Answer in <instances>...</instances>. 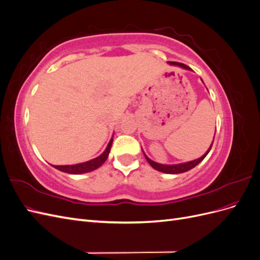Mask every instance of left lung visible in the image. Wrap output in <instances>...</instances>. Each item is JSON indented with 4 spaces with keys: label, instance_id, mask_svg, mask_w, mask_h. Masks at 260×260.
Masks as SVG:
<instances>
[{
    "label": "left lung",
    "instance_id": "obj_1",
    "mask_svg": "<svg viewBox=\"0 0 260 260\" xmlns=\"http://www.w3.org/2000/svg\"><path fill=\"white\" fill-rule=\"evenodd\" d=\"M169 64H170V65L180 66V67H182V68H184V69H191L188 66L182 64V62L169 61ZM212 143H214V142H212ZM211 146H212V144H211L210 147L208 148V151H207L205 154H204L202 157H200L199 159H195V160H192V161H187V162H184V164H178V165H161V164H157V162H155V161L149 159L145 154H144V155H145V158H146V160L148 161V164L151 165V166H152L154 169H156V170L165 172V174H182V172H185V171H187V170H190V169L194 168V167L196 166V165H199L204 158H205L206 155L209 153Z\"/></svg>",
    "mask_w": 260,
    "mask_h": 260
}]
</instances>
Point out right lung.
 <instances>
[{
	"label": "right lung",
	"instance_id": "right-lung-1",
	"mask_svg": "<svg viewBox=\"0 0 260 260\" xmlns=\"http://www.w3.org/2000/svg\"><path fill=\"white\" fill-rule=\"evenodd\" d=\"M112 143H113V139L109 141V143L104 151V153L92 160L81 162V164H77V165H66V166H53V167L62 171V172H67V174H72V175H80V174H85V172H90V171L95 170L99 167H101L102 165H103L105 162V160L107 159L108 154H109V152H111Z\"/></svg>",
	"mask_w": 260,
	"mask_h": 260
}]
</instances>
